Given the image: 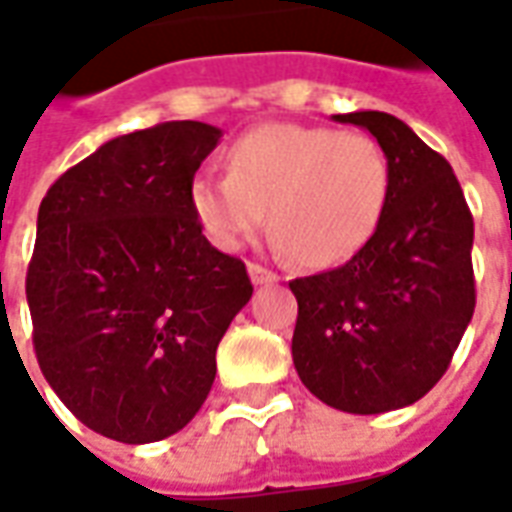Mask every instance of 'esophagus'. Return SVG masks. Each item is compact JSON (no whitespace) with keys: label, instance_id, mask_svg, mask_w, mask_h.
<instances>
[{"label":"esophagus","instance_id":"34e87169","mask_svg":"<svg viewBox=\"0 0 512 512\" xmlns=\"http://www.w3.org/2000/svg\"><path fill=\"white\" fill-rule=\"evenodd\" d=\"M249 279H252V285H271V282H277V274L274 271H268V268L257 266V263H249Z\"/></svg>","mask_w":512,"mask_h":512}]
</instances>
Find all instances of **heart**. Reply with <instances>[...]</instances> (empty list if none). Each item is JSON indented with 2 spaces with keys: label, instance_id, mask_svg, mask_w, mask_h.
Listing matches in <instances>:
<instances>
[{
  "label": "heart",
  "instance_id": "b5f03b06",
  "mask_svg": "<svg viewBox=\"0 0 512 512\" xmlns=\"http://www.w3.org/2000/svg\"><path fill=\"white\" fill-rule=\"evenodd\" d=\"M389 158L367 134L266 123L227 147V175L191 180L205 235L235 252L268 222L279 252L304 266L345 263L376 235L389 202Z\"/></svg>",
  "mask_w": 512,
  "mask_h": 512
}]
</instances>
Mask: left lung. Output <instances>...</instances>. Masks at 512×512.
<instances>
[{"instance_id":"8db88e82","label":"left lung","mask_w":512,"mask_h":512,"mask_svg":"<svg viewBox=\"0 0 512 512\" xmlns=\"http://www.w3.org/2000/svg\"><path fill=\"white\" fill-rule=\"evenodd\" d=\"M365 128L389 158L376 235L345 266L290 282L299 301L301 384L348 414H384L428 395L474 312V222L436 150L386 112L332 115Z\"/></svg>"}]
</instances>
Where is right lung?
I'll return each mask as SVG.
<instances>
[{
    "instance_id": "add662e5",
    "label": "right lung",
    "mask_w": 512,
    "mask_h": 512,
    "mask_svg": "<svg viewBox=\"0 0 512 512\" xmlns=\"http://www.w3.org/2000/svg\"><path fill=\"white\" fill-rule=\"evenodd\" d=\"M222 128L175 120L109 139L40 202L27 271L35 354L76 419L150 444L186 428L252 282L191 211Z\"/></svg>"
}]
</instances>
